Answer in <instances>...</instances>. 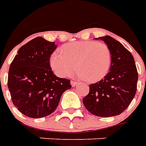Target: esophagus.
<instances>
[{
	"instance_id": "1",
	"label": "esophagus",
	"mask_w": 146,
	"mask_h": 146,
	"mask_svg": "<svg viewBox=\"0 0 146 146\" xmlns=\"http://www.w3.org/2000/svg\"><path fill=\"white\" fill-rule=\"evenodd\" d=\"M77 83H78L77 82H76V81H73V80H72V81H71V82H70L71 86H73V87L76 86L77 85Z\"/></svg>"
}]
</instances>
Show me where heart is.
Listing matches in <instances>:
<instances>
[{
    "mask_svg": "<svg viewBox=\"0 0 146 146\" xmlns=\"http://www.w3.org/2000/svg\"><path fill=\"white\" fill-rule=\"evenodd\" d=\"M111 52L106 44L96 41L70 42L54 50L50 64L54 73L61 77L70 76L76 68L77 75L89 82L102 80L111 65Z\"/></svg>",
    "mask_w": 146,
    "mask_h": 146,
    "instance_id": "b5f03b06",
    "label": "heart"
}]
</instances>
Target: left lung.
I'll list each match as a JSON object with an SVG mask.
<instances>
[{
    "instance_id": "obj_1",
    "label": "left lung",
    "mask_w": 146,
    "mask_h": 146,
    "mask_svg": "<svg viewBox=\"0 0 146 146\" xmlns=\"http://www.w3.org/2000/svg\"><path fill=\"white\" fill-rule=\"evenodd\" d=\"M96 39L104 41L111 50V68L104 79L89 85V92L82 102L90 113L98 117L119 115L136 95L138 73L135 60L131 53L111 36Z\"/></svg>"
}]
</instances>
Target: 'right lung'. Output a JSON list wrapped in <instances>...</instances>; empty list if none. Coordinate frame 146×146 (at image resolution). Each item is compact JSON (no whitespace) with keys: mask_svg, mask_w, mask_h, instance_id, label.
Instances as JSON below:
<instances>
[{"mask_svg":"<svg viewBox=\"0 0 146 146\" xmlns=\"http://www.w3.org/2000/svg\"><path fill=\"white\" fill-rule=\"evenodd\" d=\"M57 44L36 37L20 48L8 72L7 86L13 103L32 118L50 115L62 94L71 89L70 80L57 77L50 66V56Z\"/></svg>","mask_w":146,"mask_h":146,"instance_id":"obj_1","label":"right lung"}]
</instances>
